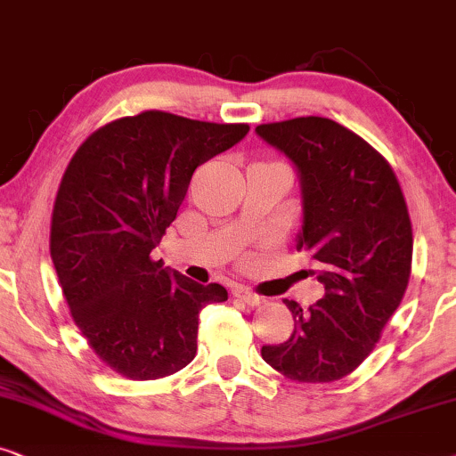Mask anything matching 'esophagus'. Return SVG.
<instances>
[{
  "mask_svg": "<svg viewBox=\"0 0 456 456\" xmlns=\"http://www.w3.org/2000/svg\"><path fill=\"white\" fill-rule=\"evenodd\" d=\"M233 296H235V298L244 300L246 305H250V306L265 305L263 296L254 294V291H250V288H246V285H235V288H233Z\"/></svg>",
  "mask_w": 456,
  "mask_h": 456,
  "instance_id": "34e87169",
  "label": "esophagus"
}]
</instances>
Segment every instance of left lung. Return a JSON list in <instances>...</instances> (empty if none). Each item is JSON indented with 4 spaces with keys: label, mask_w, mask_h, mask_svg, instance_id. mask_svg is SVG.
Masks as SVG:
<instances>
[{
    "label": "left lung",
    "mask_w": 456,
    "mask_h": 456,
    "mask_svg": "<svg viewBox=\"0 0 456 456\" xmlns=\"http://www.w3.org/2000/svg\"><path fill=\"white\" fill-rule=\"evenodd\" d=\"M256 133L298 168L296 248L311 254L325 288L306 311L283 300L294 331L260 352L288 379H342L371 354L409 285L412 227L403 190L390 162L331 118L300 117L258 125Z\"/></svg>",
    "instance_id": "left-lung-1"
}]
</instances>
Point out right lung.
Returning <instances> with one entry per match:
<instances>
[{
  "instance_id": "right-lung-1",
  "label": "right lung",
  "mask_w": 456,
  "mask_h": 456,
  "mask_svg": "<svg viewBox=\"0 0 456 456\" xmlns=\"http://www.w3.org/2000/svg\"><path fill=\"white\" fill-rule=\"evenodd\" d=\"M248 131L145 110L91 133L66 167L52 212V260L75 325L126 379H160L190 365L200 311L227 300L223 285L171 273L151 250L193 171Z\"/></svg>"
}]
</instances>
